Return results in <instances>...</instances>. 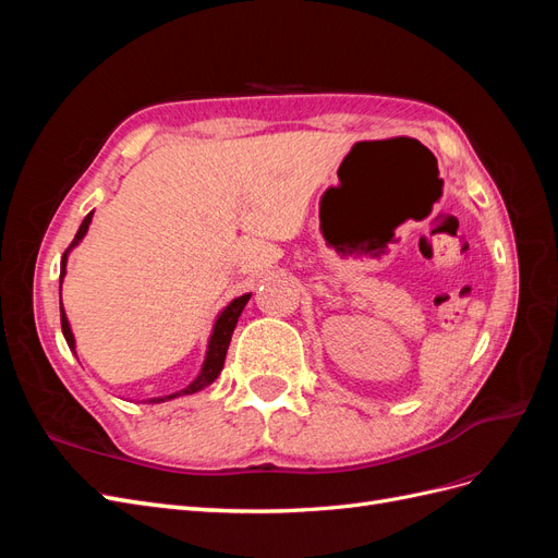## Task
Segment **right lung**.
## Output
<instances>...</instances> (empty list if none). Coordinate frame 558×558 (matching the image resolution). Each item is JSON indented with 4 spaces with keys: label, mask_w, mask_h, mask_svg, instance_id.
Returning <instances> with one entry per match:
<instances>
[{
    "label": "right lung",
    "mask_w": 558,
    "mask_h": 558,
    "mask_svg": "<svg viewBox=\"0 0 558 558\" xmlns=\"http://www.w3.org/2000/svg\"><path fill=\"white\" fill-rule=\"evenodd\" d=\"M90 221H93V211H90L86 218H83V223H81V228H78V232H76L74 242L70 244V248H66V251L62 253V263H60V291H62V279H64V275H66V256H70V251H72L83 238H86ZM248 298H251V293L234 298V300L230 302V305H228L221 314H218L216 324H214V330H211V337H209L207 356H205V363H202L199 375H197L189 386L181 388V391L170 393V396H160V398H150L148 402H167V400L179 398V396L197 393V391H202V388H205V386H209L218 375H221L223 363H226V353H228V347H230L232 330H234V326H238V318H240L244 305L248 302ZM60 324H62V335H64L66 344H70V349L76 353V340H74V335H72L70 320H66V314H64V310H62V295H60Z\"/></svg>",
    "instance_id": "obj_1"
}]
</instances>
